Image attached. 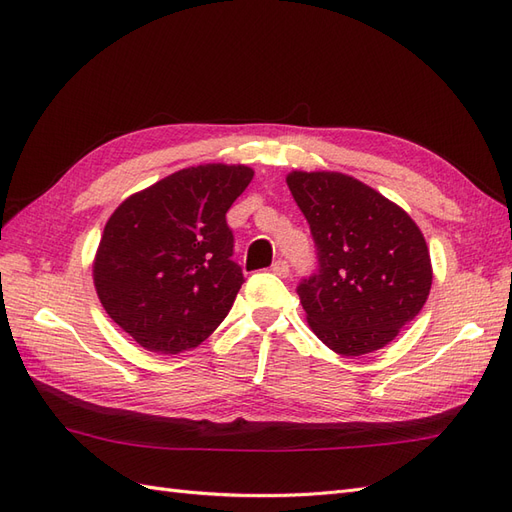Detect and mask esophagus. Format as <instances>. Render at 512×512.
<instances>
[{
    "mask_svg": "<svg viewBox=\"0 0 512 512\" xmlns=\"http://www.w3.org/2000/svg\"><path fill=\"white\" fill-rule=\"evenodd\" d=\"M271 271H273L275 275H280V277H288V275H290V267H288L286 260H275Z\"/></svg>",
    "mask_w": 512,
    "mask_h": 512,
    "instance_id": "esophagus-1",
    "label": "esophagus"
}]
</instances>
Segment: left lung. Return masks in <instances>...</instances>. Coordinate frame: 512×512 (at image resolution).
<instances>
[{
	"mask_svg": "<svg viewBox=\"0 0 512 512\" xmlns=\"http://www.w3.org/2000/svg\"><path fill=\"white\" fill-rule=\"evenodd\" d=\"M286 183L318 250V273L297 288L309 329L342 356L384 348L429 297L433 269L421 228L350 175L292 170Z\"/></svg>",
	"mask_w": 512,
	"mask_h": 512,
	"instance_id": "1",
	"label": "left lung"
}]
</instances>
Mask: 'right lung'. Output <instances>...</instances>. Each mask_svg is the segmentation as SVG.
Here are the masks:
<instances>
[{
	"label": "right lung",
	"instance_id": "obj_1",
	"mask_svg": "<svg viewBox=\"0 0 512 512\" xmlns=\"http://www.w3.org/2000/svg\"><path fill=\"white\" fill-rule=\"evenodd\" d=\"M252 177L243 164L190 166L128 196L108 218L94 286L106 314L145 350H192L230 312L243 273L230 260L226 211Z\"/></svg>",
	"mask_w": 512,
	"mask_h": 512
}]
</instances>
